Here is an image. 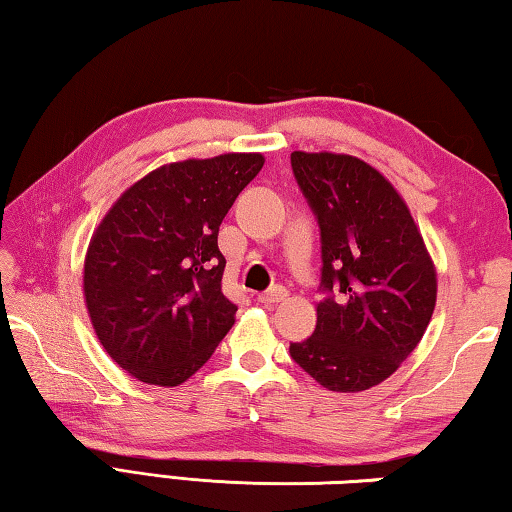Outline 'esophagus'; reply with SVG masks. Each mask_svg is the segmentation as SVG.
Masks as SVG:
<instances>
[{
	"label": "esophagus",
	"mask_w": 512,
	"mask_h": 512,
	"mask_svg": "<svg viewBox=\"0 0 512 512\" xmlns=\"http://www.w3.org/2000/svg\"><path fill=\"white\" fill-rule=\"evenodd\" d=\"M287 296H289V291L284 287H273L266 293H259V302H264V305H277V302L287 300Z\"/></svg>",
	"instance_id": "1"
}]
</instances>
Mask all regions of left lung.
Here are the masks:
<instances>
[{
	"label": "left lung",
	"mask_w": 512,
	"mask_h": 512,
	"mask_svg": "<svg viewBox=\"0 0 512 512\" xmlns=\"http://www.w3.org/2000/svg\"><path fill=\"white\" fill-rule=\"evenodd\" d=\"M291 167L320 225L316 329L291 357L320 386L359 393L418 348L436 307V266L409 205L384 173L348 153L293 151Z\"/></svg>",
	"instance_id": "8db88e82"
}]
</instances>
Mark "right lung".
Listing matches in <instances>:
<instances>
[{"label":"right lung","mask_w":512,"mask_h":512,"mask_svg":"<svg viewBox=\"0 0 512 512\" xmlns=\"http://www.w3.org/2000/svg\"><path fill=\"white\" fill-rule=\"evenodd\" d=\"M262 153L169 162L121 194L90 239L83 298L103 350L128 375L178 386L235 325L216 237Z\"/></svg>","instance_id":"obj_1"}]
</instances>
